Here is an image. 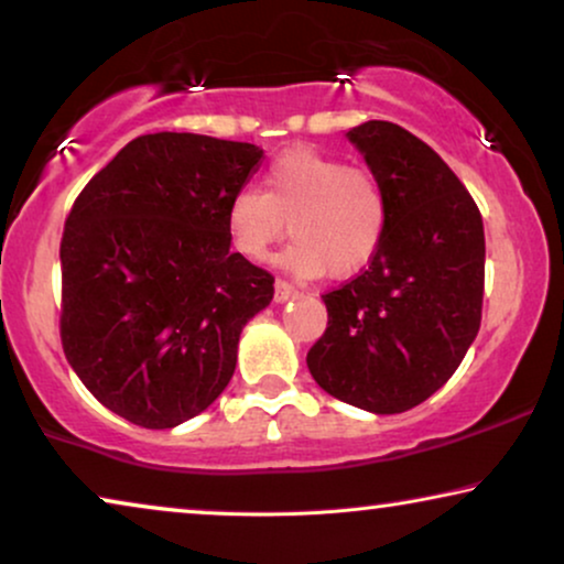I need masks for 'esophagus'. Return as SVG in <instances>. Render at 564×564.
I'll return each mask as SVG.
<instances>
[{
  "label": "esophagus",
  "mask_w": 564,
  "mask_h": 564,
  "mask_svg": "<svg viewBox=\"0 0 564 564\" xmlns=\"http://www.w3.org/2000/svg\"><path fill=\"white\" fill-rule=\"evenodd\" d=\"M295 295L297 290L292 288L290 282H282V280L274 282V303H288V300H292Z\"/></svg>",
  "instance_id": "esophagus-1"
}]
</instances>
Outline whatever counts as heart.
I'll list each match as a JSON object with an SVG mask.
<instances>
[{
  "label": "heart",
  "mask_w": 564,
  "mask_h": 564,
  "mask_svg": "<svg viewBox=\"0 0 564 564\" xmlns=\"http://www.w3.org/2000/svg\"><path fill=\"white\" fill-rule=\"evenodd\" d=\"M290 225L295 238L282 264L300 276L345 280L365 269L383 243L389 196L365 167L313 148H292L272 160L264 194L240 188L228 202L225 228L240 256L261 261Z\"/></svg>",
  "instance_id": "obj_1"
}]
</instances>
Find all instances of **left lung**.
Returning <instances> with one entry per match:
<instances>
[{"mask_svg":"<svg viewBox=\"0 0 564 564\" xmlns=\"http://www.w3.org/2000/svg\"><path fill=\"white\" fill-rule=\"evenodd\" d=\"M347 139L386 188L389 225L370 267L324 295L328 326L305 362L334 399L399 414L443 389L477 339L485 225L456 173L412 131L365 121Z\"/></svg>","mask_w":564,"mask_h":564,"instance_id":"1","label":"left lung"}]
</instances>
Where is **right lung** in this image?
<instances>
[{"instance_id": "add662e5", "label": "right lung", "mask_w": 564, "mask_h": 564, "mask_svg": "<svg viewBox=\"0 0 564 564\" xmlns=\"http://www.w3.org/2000/svg\"><path fill=\"white\" fill-rule=\"evenodd\" d=\"M264 150L204 134L131 139L77 196L62 238V347L106 409L165 430L204 412L274 276L230 251L228 202Z\"/></svg>"}]
</instances>
